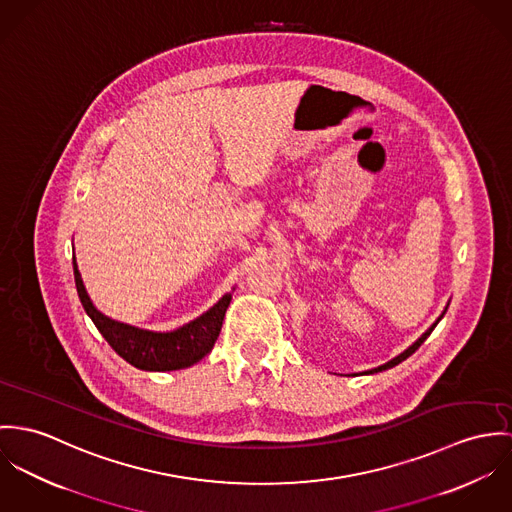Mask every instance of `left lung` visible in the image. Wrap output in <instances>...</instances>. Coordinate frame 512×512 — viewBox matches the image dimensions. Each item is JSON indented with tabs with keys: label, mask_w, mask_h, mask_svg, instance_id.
Masks as SVG:
<instances>
[{
	"label": "left lung",
	"mask_w": 512,
	"mask_h": 512,
	"mask_svg": "<svg viewBox=\"0 0 512 512\" xmlns=\"http://www.w3.org/2000/svg\"><path fill=\"white\" fill-rule=\"evenodd\" d=\"M442 316H444V314H442ZM442 316H440V318H438V322H440V320H442ZM438 322H436V324H438ZM436 324H434V326H432V328H430V330H426V332H424V334H422V336H420V338H418V340L414 341V343H412V345H410V347H408V349H406V351H402V353H400V355H397V357H395V359H391V361H389V363H385V365H381V367H377V369H373V371H367V373H379V371H385V369H391V367H395V365H398V363H400V361H404V359H406V357H408V355H412V353H414V351H416V349H418V347H420V345H422V343H424V340H426V338H428V336H430V334H432V330H434V328H436Z\"/></svg>",
	"instance_id": "obj_1"
}]
</instances>
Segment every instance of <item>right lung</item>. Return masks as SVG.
Wrapping results in <instances>:
<instances>
[{
  "instance_id": "1",
  "label": "right lung",
  "mask_w": 512,
  "mask_h": 512,
  "mask_svg": "<svg viewBox=\"0 0 512 512\" xmlns=\"http://www.w3.org/2000/svg\"><path fill=\"white\" fill-rule=\"evenodd\" d=\"M72 265H74L76 290L86 314L92 318L100 334L114 347L115 353H119L133 367L145 369V371L184 369L194 365L196 361H200L204 355L212 351L214 343L220 336L222 322L231 302V294L222 296L218 304H214L206 314H202L194 322L174 332L157 334V332L139 330L127 324H119L110 320L108 316H104L102 312H98L78 273L76 257H72Z\"/></svg>"
}]
</instances>
